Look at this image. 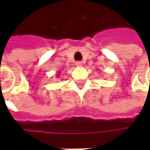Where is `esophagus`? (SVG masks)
Wrapping results in <instances>:
<instances>
[{
	"instance_id": "1",
	"label": "esophagus",
	"mask_w": 150,
	"mask_h": 150,
	"mask_svg": "<svg viewBox=\"0 0 150 150\" xmlns=\"http://www.w3.org/2000/svg\"><path fill=\"white\" fill-rule=\"evenodd\" d=\"M75 65L77 67L83 66V62H75Z\"/></svg>"
}]
</instances>
